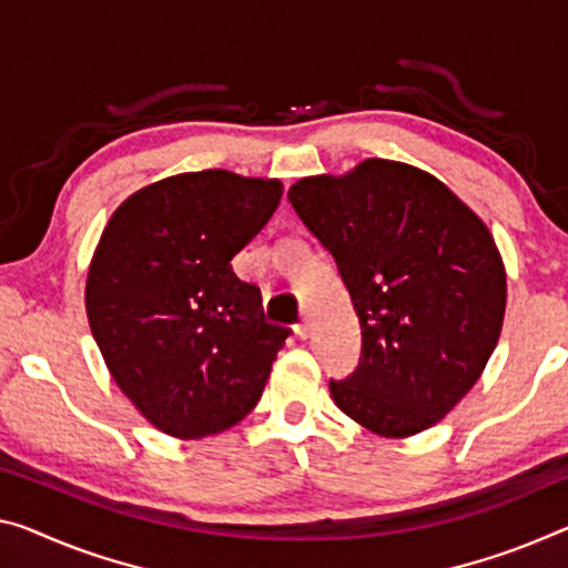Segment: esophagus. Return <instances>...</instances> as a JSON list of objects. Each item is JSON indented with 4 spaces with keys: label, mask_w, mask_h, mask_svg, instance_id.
<instances>
[{
    "label": "esophagus",
    "mask_w": 568,
    "mask_h": 568,
    "mask_svg": "<svg viewBox=\"0 0 568 568\" xmlns=\"http://www.w3.org/2000/svg\"><path fill=\"white\" fill-rule=\"evenodd\" d=\"M294 335H296V337H300V339H307V337L312 335V322H310L307 317H304V320L300 322V325H296V327H294Z\"/></svg>",
    "instance_id": "obj_1"
}]
</instances>
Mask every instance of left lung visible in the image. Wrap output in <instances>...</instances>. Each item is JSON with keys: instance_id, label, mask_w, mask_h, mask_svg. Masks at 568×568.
Segmentation results:
<instances>
[{"instance_id": "8db88e82", "label": "left lung", "mask_w": 568, "mask_h": 568, "mask_svg": "<svg viewBox=\"0 0 568 568\" xmlns=\"http://www.w3.org/2000/svg\"><path fill=\"white\" fill-rule=\"evenodd\" d=\"M290 203L335 258L361 322V361L329 381L333 400L381 436L429 429L500 337L505 268L487 225L429 172L390 160L304 178Z\"/></svg>"}]
</instances>
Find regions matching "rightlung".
<instances>
[{"instance_id": "right-lung-1", "label": "right lung", "mask_w": 568, "mask_h": 568, "mask_svg": "<svg viewBox=\"0 0 568 568\" xmlns=\"http://www.w3.org/2000/svg\"><path fill=\"white\" fill-rule=\"evenodd\" d=\"M282 200L278 180L185 172L124 200L95 248L85 312L113 381L178 439L239 424L258 404L290 329L231 258Z\"/></svg>"}]
</instances>
